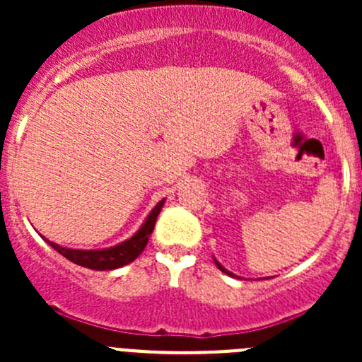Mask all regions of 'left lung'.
<instances>
[{"instance_id": "1", "label": "left lung", "mask_w": 362, "mask_h": 362, "mask_svg": "<svg viewBox=\"0 0 362 362\" xmlns=\"http://www.w3.org/2000/svg\"><path fill=\"white\" fill-rule=\"evenodd\" d=\"M214 261H215V264H217V268H218V269H221V272H222V273H226V275H229V276H235V279H240V276H236V275H235V273H231V272H229V269H226V268H224V266H222V264H221V262H218V261H217V259H215V257H214Z\"/></svg>"}]
</instances>
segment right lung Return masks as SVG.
Instances as JSON below:
<instances>
[{
    "label": "right lung",
    "instance_id": "1",
    "mask_svg": "<svg viewBox=\"0 0 362 362\" xmlns=\"http://www.w3.org/2000/svg\"><path fill=\"white\" fill-rule=\"evenodd\" d=\"M166 199H160L151 210V214L147 215V218L144 221V224L140 226L136 233H134L131 238L124 240V242L117 243V245L108 247V249H68V247H61L57 243L49 242L45 236H42L54 250L59 252L61 255L68 259V261L75 262V264L83 266V268L96 269V272H107V269H117L122 268V266L133 262L138 255L144 252L147 247L148 238H151L152 231H154L156 221H158L159 211L163 210V204Z\"/></svg>",
    "mask_w": 362,
    "mask_h": 362
}]
</instances>
